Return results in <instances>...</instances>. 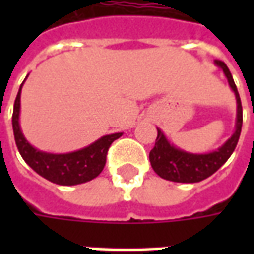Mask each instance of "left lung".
<instances>
[{
	"instance_id": "8db88e82",
	"label": "left lung",
	"mask_w": 254,
	"mask_h": 254,
	"mask_svg": "<svg viewBox=\"0 0 254 254\" xmlns=\"http://www.w3.org/2000/svg\"><path fill=\"white\" fill-rule=\"evenodd\" d=\"M215 64L223 70L230 89L233 90L235 97H236L238 109H236L235 132L218 150L206 152V154H193V152L177 148L174 144H171L167 140L164 132L160 128H157L158 135H157L154 148L150 151V162L155 174L164 180L172 181V182H184V184H193V182L206 180L229 160L232 152L235 151L238 145L240 131H242V123H243L239 93H238L236 84L233 82V77L228 66L222 61H215Z\"/></svg>"
}]
</instances>
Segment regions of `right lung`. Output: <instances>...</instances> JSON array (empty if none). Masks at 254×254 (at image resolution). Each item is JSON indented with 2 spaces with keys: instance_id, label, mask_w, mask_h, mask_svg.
Listing matches in <instances>:
<instances>
[{
  "instance_id": "obj_1",
  "label": "right lung",
  "mask_w": 254,
  "mask_h": 254,
  "mask_svg": "<svg viewBox=\"0 0 254 254\" xmlns=\"http://www.w3.org/2000/svg\"><path fill=\"white\" fill-rule=\"evenodd\" d=\"M25 82V80H24ZM24 82L21 84L16 99L14 103L12 113V128L18 151L24 161L32 170L58 185H77L96 178L106 165V155L112 145V142L120 138L123 132H114L109 135H103L97 141L84 147L77 151L66 154H52L45 152L31 145L22 134L19 126V112H21V90Z\"/></svg>"
}]
</instances>
